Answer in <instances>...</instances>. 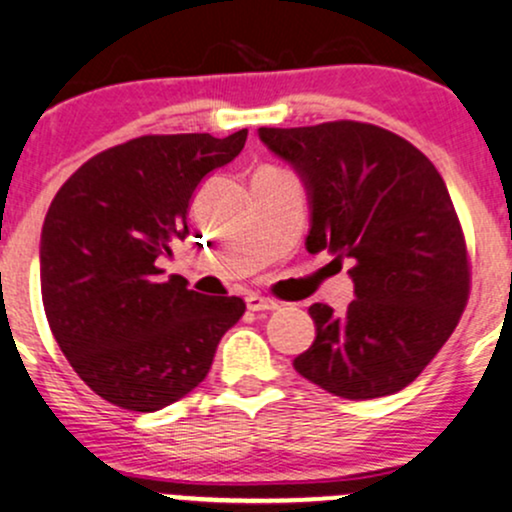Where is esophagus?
Returning <instances> with one entry per match:
<instances>
[{"label": "esophagus", "mask_w": 512, "mask_h": 512, "mask_svg": "<svg viewBox=\"0 0 512 512\" xmlns=\"http://www.w3.org/2000/svg\"><path fill=\"white\" fill-rule=\"evenodd\" d=\"M245 303H248V310H252V313H262V310H276V308H279V303L272 301V298L260 296V293H250V296L245 298Z\"/></svg>", "instance_id": "esophagus-1"}]
</instances>
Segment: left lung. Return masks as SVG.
<instances>
[{
  "label": "left lung",
  "mask_w": 512,
  "mask_h": 512,
  "mask_svg": "<svg viewBox=\"0 0 512 512\" xmlns=\"http://www.w3.org/2000/svg\"><path fill=\"white\" fill-rule=\"evenodd\" d=\"M257 134L303 182L305 248L349 260L354 281L346 313L310 305L315 342L293 368L344 399L399 392L448 342L469 296L467 248L445 180L414 144L366 122Z\"/></svg>",
  "instance_id": "obj_1"
}]
</instances>
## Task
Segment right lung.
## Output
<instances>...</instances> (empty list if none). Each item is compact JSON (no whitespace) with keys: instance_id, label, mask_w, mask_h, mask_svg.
Here are the masks:
<instances>
[{"instance_id":"right-lung-1","label":"right lung","mask_w":512,"mask_h":512,"mask_svg":"<svg viewBox=\"0 0 512 512\" xmlns=\"http://www.w3.org/2000/svg\"><path fill=\"white\" fill-rule=\"evenodd\" d=\"M248 129L149 134L93 156L52 199L40 236V291L62 354L96 395L158 411L207 378L238 296H204L161 257L190 236L199 182L243 151Z\"/></svg>"}]
</instances>
